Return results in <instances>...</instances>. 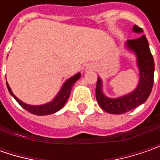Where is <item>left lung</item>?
<instances>
[{
  "label": "left lung",
  "instance_id": "left-lung-1",
  "mask_svg": "<svg viewBox=\"0 0 160 160\" xmlns=\"http://www.w3.org/2000/svg\"><path fill=\"white\" fill-rule=\"evenodd\" d=\"M132 30L136 33L143 32L142 29L136 25ZM126 46L136 53L137 64L140 69V82L137 88L130 94L118 99H109L102 93V81L98 78L96 84V99L102 109L108 113L123 114L138 107L146 102L153 87L154 60L146 36L142 34L137 39L128 40Z\"/></svg>",
  "mask_w": 160,
  "mask_h": 160
}]
</instances>
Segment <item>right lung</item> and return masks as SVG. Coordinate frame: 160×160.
Here are the masks:
<instances>
[{
	"label": "right lung",
	"instance_id": "right-lung-1",
	"mask_svg": "<svg viewBox=\"0 0 160 160\" xmlns=\"http://www.w3.org/2000/svg\"><path fill=\"white\" fill-rule=\"evenodd\" d=\"M80 76L81 75L78 73L76 76H74L73 77L69 78L68 80H67L66 83H64V85L62 86V88L60 90V92H59L58 96L53 100L52 102H50V103H47V104H44V105H40V106H31V105H28V104L22 102L21 101H19L13 94V92H11V90L9 88L8 83H7V87H8L9 93L14 97V99H15L17 102H18V104L22 108H24L26 110H28V112L34 114V115L44 116V115H50V114L55 113V112L58 111L61 108L64 106L65 103L68 101V97L70 95V92L73 84L76 83L77 80L80 78Z\"/></svg>",
	"mask_w": 160,
	"mask_h": 160
}]
</instances>
